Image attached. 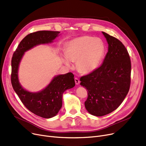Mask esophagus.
Listing matches in <instances>:
<instances>
[{"instance_id":"1","label":"esophagus","mask_w":146,"mask_h":146,"mask_svg":"<svg viewBox=\"0 0 146 146\" xmlns=\"http://www.w3.org/2000/svg\"><path fill=\"white\" fill-rule=\"evenodd\" d=\"M74 82H75V83L76 84V85H79V84L80 83V80L77 78H74Z\"/></svg>"}]
</instances>
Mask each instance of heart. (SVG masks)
<instances>
[{
	"label": "heart",
	"instance_id": "obj_1",
	"mask_svg": "<svg viewBox=\"0 0 146 146\" xmlns=\"http://www.w3.org/2000/svg\"><path fill=\"white\" fill-rule=\"evenodd\" d=\"M105 52V45L101 39L88 35L82 36L67 44L63 60L68 66L71 65V61H76L78 70L86 74L97 68Z\"/></svg>",
	"mask_w": 146,
	"mask_h": 146
}]
</instances>
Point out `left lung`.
<instances>
[{
  "label": "left lung",
  "mask_w": 146,
  "mask_h": 146,
  "mask_svg": "<svg viewBox=\"0 0 146 146\" xmlns=\"http://www.w3.org/2000/svg\"><path fill=\"white\" fill-rule=\"evenodd\" d=\"M108 44L103 64L80 78V85L88 90L85 108L92 115L108 114L123 102L131 84V63L124 45L115 37L102 32Z\"/></svg>",
  "instance_id": "left-lung-1"
}]
</instances>
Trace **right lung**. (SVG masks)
Segmentation results:
<instances>
[{
  "label": "right lung",
  "instance_id": "add662e5",
  "mask_svg": "<svg viewBox=\"0 0 146 146\" xmlns=\"http://www.w3.org/2000/svg\"><path fill=\"white\" fill-rule=\"evenodd\" d=\"M59 34L58 31H39L27 35L13 52L11 61V83L15 92L29 111L44 118L54 117L58 112L62 106L63 92L75 85L74 74L70 72L57 76L44 90L31 93L20 85L18 78V66L24 52L36 45L52 42Z\"/></svg>",
  "mask_w": 146,
  "mask_h": 146
}]
</instances>
